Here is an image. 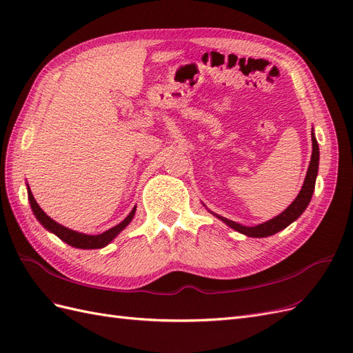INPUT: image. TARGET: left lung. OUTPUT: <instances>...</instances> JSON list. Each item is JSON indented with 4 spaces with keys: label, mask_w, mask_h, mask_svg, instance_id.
I'll return each mask as SVG.
<instances>
[{
    "label": "left lung",
    "mask_w": 353,
    "mask_h": 353,
    "mask_svg": "<svg viewBox=\"0 0 353 353\" xmlns=\"http://www.w3.org/2000/svg\"><path fill=\"white\" fill-rule=\"evenodd\" d=\"M311 135H312V156H311V162H309L305 183L302 185L301 193L297 194L294 201L284 212H281L279 216H275L263 223H259V225H256V227H244V225H240V223H237V222L230 221L223 216H219V215H216V213H213V215L219 218L222 222H225L227 225L231 227L232 230L244 234V236L258 237V239L259 237H270V236H272V234L279 232V231L284 230L285 227L290 225L293 221H296L305 212V209L309 205V201H311V199H312L314 190H315V179L318 175V163H319V147H318L314 131Z\"/></svg>",
    "instance_id": "8db88e82"
}]
</instances>
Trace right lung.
Masks as SVG:
<instances>
[{"instance_id": "1", "label": "right lung", "mask_w": 353, "mask_h": 353, "mask_svg": "<svg viewBox=\"0 0 353 353\" xmlns=\"http://www.w3.org/2000/svg\"><path fill=\"white\" fill-rule=\"evenodd\" d=\"M28 199H29V203H30L32 212H34V215L39 221L41 225L44 227L46 230H48L50 232L56 234V236L61 241H65L69 245H72V248H78V249H101V248H104V245H108L117 236V234H119L128 225V223L132 221V218L135 215V208H134L130 215H128L121 223H117L116 227H113L108 231H104L101 234H97V236H88V234H82V232H78V231L69 230L66 227L60 225L59 222L52 221L47 215V213L39 208V205L35 201L34 194H32V191H30L29 187H28Z\"/></svg>"}]
</instances>
